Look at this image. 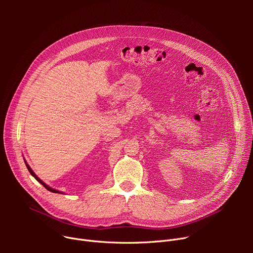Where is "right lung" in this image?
Here are the masks:
<instances>
[{"label":"right lung","mask_w":253,"mask_h":253,"mask_svg":"<svg viewBox=\"0 0 253 253\" xmlns=\"http://www.w3.org/2000/svg\"><path fill=\"white\" fill-rule=\"evenodd\" d=\"M24 163H25L26 167H28V169H29V171H30V173H31V174H32V175H33V176H34V177H35V178H36V179H37V180H38V181H39L40 183H41L42 185H44V187H45V188H46V189H47L48 191H50V192H52V193H57V194H63V193H62V192H60V191H57V190H55V189H52L51 187H49V185H47V184H46V183H45V182H44V181H43L42 179H40V178H39V177H38V176L36 175V173H35V172H34V171L32 170V168L30 167V165H29L28 163H26V161H25V159H24Z\"/></svg>","instance_id":"1"}]
</instances>
